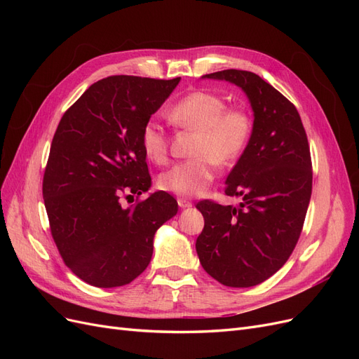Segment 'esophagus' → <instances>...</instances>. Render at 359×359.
Listing matches in <instances>:
<instances>
[{
  "label": "esophagus",
  "instance_id": "obj_1",
  "mask_svg": "<svg viewBox=\"0 0 359 359\" xmlns=\"http://www.w3.org/2000/svg\"><path fill=\"white\" fill-rule=\"evenodd\" d=\"M178 205H180V208H190V206L193 205L190 201H187V199H184V198H180L178 199Z\"/></svg>",
  "mask_w": 359,
  "mask_h": 359
}]
</instances>
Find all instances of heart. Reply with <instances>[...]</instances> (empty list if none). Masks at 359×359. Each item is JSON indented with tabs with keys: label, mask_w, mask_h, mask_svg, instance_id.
I'll list each match as a JSON object with an SVG mask.
<instances>
[{
	"label": "heart",
	"mask_w": 359,
	"mask_h": 359,
	"mask_svg": "<svg viewBox=\"0 0 359 359\" xmlns=\"http://www.w3.org/2000/svg\"><path fill=\"white\" fill-rule=\"evenodd\" d=\"M169 121L180 128L198 132L194 158L177 163L158 178L161 190L193 198L203 193L215 177L217 163L231 165L240 158L252 137V118L238 107L226 109L223 97L210 91H193L184 95L168 111ZM144 154L157 165H165L169 137L156 119H148L140 132Z\"/></svg>",
	"instance_id": "heart-1"
}]
</instances>
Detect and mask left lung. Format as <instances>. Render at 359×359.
<instances>
[{
	"label": "left lung",
	"mask_w": 359,
	"mask_h": 359,
	"mask_svg": "<svg viewBox=\"0 0 359 359\" xmlns=\"http://www.w3.org/2000/svg\"><path fill=\"white\" fill-rule=\"evenodd\" d=\"M202 78L235 83L253 109L252 137L226 178L240 206L202 201L205 226L196 240L203 269L229 287L262 283L286 264L302 231L311 198V158L301 116L260 76L222 70Z\"/></svg>",
	"instance_id": "left-lung-1"
}]
</instances>
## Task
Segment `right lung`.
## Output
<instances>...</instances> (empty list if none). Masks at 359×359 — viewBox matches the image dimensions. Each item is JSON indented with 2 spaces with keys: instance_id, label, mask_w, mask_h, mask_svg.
<instances>
[{
  "instance_id": "add662e5",
  "label": "right lung",
  "mask_w": 359,
  "mask_h": 359,
  "mask_svg": "<svg viewBox=\"0 0 359 359\" xmlns=\"http://www.w3.org/2000/svg\"><path fill=\"white\" fill-rule=\"evenodd\" d=\"M180 81L109 76L69 107L53 135L43 177L50 232L64 264L91 286L142 274L157 229L178 211L165 191L128 208L119 198L149 190L140 132Z\"/></svg>"
}]
</instances>
